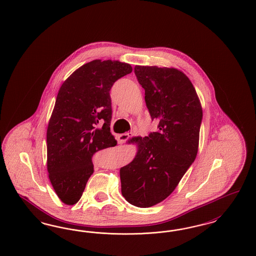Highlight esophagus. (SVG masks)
<instances>
[{
    "label": "esophagus",
    "instance_id": "1",
    "mask_svg": "<svg viewBox=\"0 0 256 256\" xmlns=\"http://www.w3.org/2000/svg\"><path fill=\"white\" fill-rule=\"evenodd\" d=\"M132 136V132H126V134H120L118 135V141L120 143H124L126 141H128V139Z\"/></svg>",
    "mask_w": 256,
    "mask_h": 256
}]
</instances>
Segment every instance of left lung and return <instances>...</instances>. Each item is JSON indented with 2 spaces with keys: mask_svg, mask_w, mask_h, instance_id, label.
<instances>
[{
  "mask_svg": "<svg viewBox=\"0 0 256 256\" xmlns=\"http://www.w3.org/2000/svg\"><path fill=\"white\" fill-rule=\"evenodd\" d=\"M134 73L158 130L132 138L138 152L121 168L120 178L126 202L146 208L169 196L195 161L202 110L194 86L182 71L136 65Z\"/></svg>",
  "mask_w": 256,
  "mask_h": 256,
  "instance_id": "obj_1",
  "label": "left lung"
}]
</instances>
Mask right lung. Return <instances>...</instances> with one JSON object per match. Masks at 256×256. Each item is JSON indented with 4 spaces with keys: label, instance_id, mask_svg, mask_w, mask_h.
<instances>
[{
    "label": "right lung",
    "instance_id": "1",
    "mask_svg": "<svg viewBox=\"0 0 256 256\" xmlns=\"http://www.w3.org/2000/svg\"><path fill=\"white\" fill-rule=\"evenodd\" d=\"M132 72L120 61L88 62L61 86L47 130V168L61 202L76 204L94 172L93 156L116 146L110 132V89Z\"/></svg>",
    "mask_w": 256,
    "mask_h": 256
}]
</instances>
